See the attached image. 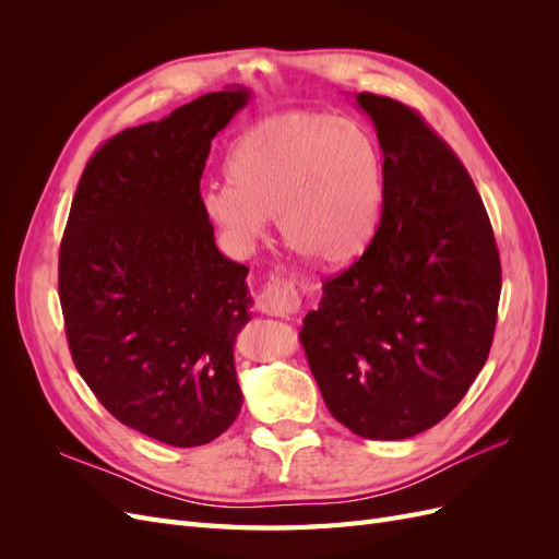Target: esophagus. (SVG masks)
Listing matches in <instances>:
<instances>
[{"label":"esophagus","mask_w":559,"mask_h":559,"mask_svg":"<svg viewBox=\"0 0 559 559\" xmlns=\"http://www.w3.org/2000/svg\"><path fill=\"white\" fill-rule=\"evenodd\" d=\"M257 306L263 314L270 317H294L298 312V294L292 282L273 280L259 294Z\"/></svg>","instance_id":"esophagus-1"}]
</instances>
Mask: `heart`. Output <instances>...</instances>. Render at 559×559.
I'll return each mask as SVG.
<instances>
[{
  "instance_id": "heart-1",
  "label": "heart",
  "mask_w": 559,
  "mask_h": 559,
  "mask_svg": "<svg viewBox=\"0 0 559 559\" xmlns=\"http://www.w3.org/2000/svg\"><path fill=\"white\" fill-rule=\"evenodd\" d=\"M224 186L202 198L212 224L238 247L257 245L277 218L284 245L319 265H345L380 224L384 167L354 121L319 111L265 116L226 154Z\"/></svg>"
}]
</instances>
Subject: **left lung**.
Wrapping results in <instances>:
<instances>
[{"instance_id":"1","label":"left lung","mask_w":559,"mask_h":559,"mask_svg":"<svg viewBox=\"0 0 559 559\" xmlns=\"http://www.w3.org/2000/svg\"><path fill=\"white\" fill-rule=\"evenodd\" d=\"M384 156L373 242L324 284L300 341L331 415L370 441L438 425L487 361L501 265L466 167L419 114L357 93Z\"/></svg>"}]
</instances>
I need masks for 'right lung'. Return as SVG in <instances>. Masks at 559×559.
Here are the masks:
<instances>
[{
  "label": "right lung",
  "instance_id": "add662e5",
  "mask_svg": "<svg viewBox=\"0 0 559 559\" xmlns=\"http://www.w3.org/2000/svg\"><path fill=\"white\" fill-rule=\"evenodd\" d=\"M251 91L205 93L128 128L88 160L60 247L72 359L126 427L175 448L222 436L242 408L235 341L249 267L226 259L202 205L212 140Z\"/></svg>",
  "mask_w": 559,
  "mask_h": 559
}]
</instances>
